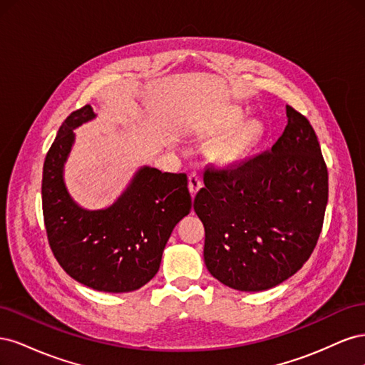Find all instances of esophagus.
Listing matches in <instances>:
<instances>
[{
    "label": "esophagus",
    "mask_w": 365,
    "mask_h": 365,
    "mask_svg": "<svg viewBox=\"0 0 365 365\" xmlns=\"http://www.w3.org/2000/svg\"><path fill=\"white\" fill-rule=\"evenodd\" d=\"M202 187V181H201V175L197 172H192L189 175V189L192 195H196V192L200 190Z\"/></svg>",
    "instance_id": "obj_1"
}]
</instances>
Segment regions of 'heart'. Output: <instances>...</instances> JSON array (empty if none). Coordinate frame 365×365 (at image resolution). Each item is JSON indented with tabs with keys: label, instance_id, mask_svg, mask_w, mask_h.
Instances as JSON below:
<instances>
[{
	"label": "heart",
	"instance_id": "1",
	"mask_svg": "<svg viewBox=\"0 0 365 365\" xmlns=\"http://www.w3.org/2000/svg\"><path fill=\"white\" fill-rule=\"evenodd\" d=\"M242 117L240 111H235L231 113L227 120L224 126H231L235 125L236 121H239ZM260 123L256 120H251L247 121V123L240 125L233 134H231L228 138H225L220 145L216 146L215 149V160L222 164V165H230V164H235L239 163L242 158H244L248 150L254 146V143H256L260 137Z\"/></svg>",
	"mask_w": 365,
	"mask_h": 365
}]
</instances>
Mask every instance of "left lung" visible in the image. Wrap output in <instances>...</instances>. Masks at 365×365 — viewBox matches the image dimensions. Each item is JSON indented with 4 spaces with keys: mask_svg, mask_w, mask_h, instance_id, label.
<instances>
[{
    "mask_svg": "<svg viewBox=\"0 0 365 365\" xmlns=\"http://www.w3.org/2000/svg\"><path fill=\"white\" fill-rule=\"evenodd\" d=\"M288 125L271 150L236 168L204 172L193 208L205 228L204 262L220 283L274 288L311 257L323 228L329 176L309 120L286 106Z\"/></svg>",
    "mask_w": 365,
    "mask_h": 365,
    "instance_id": "obj_1",
    "label": "left lung"
}]
</instances>
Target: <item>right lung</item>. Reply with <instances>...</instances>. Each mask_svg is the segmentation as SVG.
<instances>
[{
  "label": "right lung",
  "mask_w": 365,
  "mask_h": 365,
  "mask_svg": "<svg viewBox=\"0 0 365 365\" xmlns=\"http://www.w3.org/2000/svg\"><path fill=\"white\" fill-rule=\"evenodd\" d=\"M94 117L90 105L71 113L47 152L43 224L54 257L70 277L96 291L130 292L158 272L175 225L192 210V196L185 173L146 165L111 207L77 205L63 182V164L74 143L73 129Z\"/></svg>",
  "instance_id": "add662e5"
}]
</instances>
